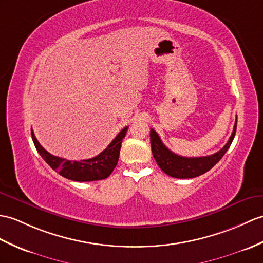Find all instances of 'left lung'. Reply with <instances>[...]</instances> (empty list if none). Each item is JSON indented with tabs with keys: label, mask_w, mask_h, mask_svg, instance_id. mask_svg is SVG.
I'll return each instance as SVG.
<instances>
[{
	"label": "left lung",
	"mask_w": 263,
	"mask_h": 263,
	"mask_svg": "<svg viewBox=\"0 0 263 263\" xmlns=\"http://www.w3.org/2000/svg\"><path fill=\"white\" fill-rule=\"evenodd\" d=\"M236 124L237 120H235L234 129L231 134L228 143L221 150L212 156L194 158L181 157L174 154L173 151H170L162 143L158 133L154 129H151L150 142L152 155H154L155 160L157 161L158 166L161 168L162 172L174 177V178H194V177H198L205 174L206 172H209L210 169H212L222 159V157L225 155V152L228 151L232 141H233L236 131Z\"/></svg>",
	"instance_id": "left-lung-1"
}]
</instances>
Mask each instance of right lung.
Returning <instances> with one entry per match:
<instances>
[{
  "label": "right lung",
  "instance_id": "add662e5",
  "mask_svg": "<svg viewBox=\"0 0 263 263\" xmlns=\"http://www.w3.org/2000/svg\"><path fill=\"white\" fill-rule=\"evenodd\" d=\"M127 131V126L122 130L113 141L108 144L107 148L102 151L99 156L90 159H85L81 161H70L66 160L64 158L52 156L47 150L42 148L38 140L34 137V133L31 130V136L35 149L38 150L40 156L42 157L49 166L54 172L59 173L60 176L65 177L67 179L75 181H93L105 179L112 174L114 168L117 167L120 156V149L122 140L125 137Z\"/></svg>",
  "mask_w": 263,
  "mask_h": 263
}]
</instances>
